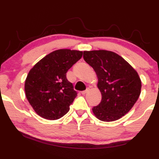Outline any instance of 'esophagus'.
Returning a JSON list of instances; mask_svg holds the SVG:
<instances>
[{
    "mask_svg": "<svg viewBox=\"0 0 159 159\" xmlns=\"http://www.w3.org/2000/svg\"><path fill=\"white\" fill-rule=\"evenodd\" d=\"M89 90H90V88H86V90H84V91H82V92H81L82 95H85V94L87 93L88 92H89Z\"/></svg>",
    "mask_w": 159,
    "mask_h": 159,
    "instance_id": "34e87169",
    "label": "esophagus"
}]
</instances>
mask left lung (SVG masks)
<instances>
[{
    "mask_svg": "<svg viewBox=\"0 0 159 159\" xmlns=\"http://www.w3.org/2000/svg\"><path fill=\"white\" fill-rule=\"evenodd\" d=\"M83 59L95 70L102 101L93 112L99 120H116L133 108L141 93L138 72L128 61L111 51H84Z\"/></svg>",
    "mask_w": 159,
    "mask_h": 159,
    "instance_id": "left-lung-1",
    "label": "left lung"
}]
</instances>
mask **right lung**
Returning a JSON list of instances; mask_svg holds the SVG:
<instances>
[{
    "label": "right lung",
    "instance_id": "obj_1",
    "mask_svg": "<svg viewBox=\"0 0 159 159\" xmlns=\"http://www.w3.org/2000/svg\"><path fill=\"white\" fill-rule=\"evenodd\" d=\"M83 52L69 49L53 51L29 71L25 84L27 100L38 115L57 120L69 111L77 96L66 72L82 57Z\"/></svg>",
    "mask_w": 159,
    "mask_h": 159
}]
</instances>
